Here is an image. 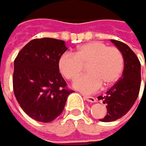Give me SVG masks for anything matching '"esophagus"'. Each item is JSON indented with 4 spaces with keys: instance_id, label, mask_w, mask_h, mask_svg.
<instances>
[{
    "instance_id": "obj_1",
    "label": "esophagus",
    "mask_w": 146,
    "mask_h": 146,
    "mask_svg": "<svg viewBox=\"0 0 146 146\" xmlns=\"http://www.w3.org/2000/svg\"><path fill=\"white\" fill-rule=\"evenodd\" d=\"M83 98H84L85 100L89 101V102H90V103H95L96 101H97V99H96L94 97H89V96H83Z\"/></svg>"
}]
</instances>
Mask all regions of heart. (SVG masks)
I'll return each mask as SVG.
<instances>
[{
  "label": "heart",
  "instance_id": "heart-1",
  "mask_svg": "<svg viewBox=\"0 0 146 146\" xmlns=\"http://www.w3.org/2000/svg\"><path fill=\"white\" fill-rule=\"evenodd\" d=\"M87 66L88 74L74 82V89L86 94L97 92L102 85L109 87L121 78L125 66L124 56L117 47H109L102 41H90L78 47L74 54L64 53L58 61L62 75L74 80Z\"/></svg>",
  "mask_w": 146,
  "mask_h": 146
}]
</instances>
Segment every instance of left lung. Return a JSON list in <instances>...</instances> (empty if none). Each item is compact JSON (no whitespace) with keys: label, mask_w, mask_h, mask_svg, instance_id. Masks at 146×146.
I'll use <instances>...</instances> for the list:
<instances>
[{"label":"left lung","mask_w":146,"mask_h":146,"mask_svg":"<svg viewBox=\"0 0 146 146\" xmlns=\"http://www.w3.org/2000/svg\"><path fill=\"white\" fill-rule=\"evenodd\" d=\"M111 41L122 52L125 66L120 80L105 96L98 97V100L102 99L106 105V115L99 120L104 122L114 121L127 113L136 102L141 86V64L137 55L121 41L116 40Z\"/></svg>","instance_id":"8db88e82"}]
</instances>
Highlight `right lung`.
Segmentation results:
<instances>
[{
    "label": "right lung",
    "instance_id": "1",
    "mask_svg": "<svg viewBox=\"0 0 146 146\" xmlns=\"http://www.w3.org/2000/svg\"><path fill=\"white\" fill-rule=\"evenodd\" d=\"M66 49L61 40L34 39L14 61L15 97L24 112L37 121L50 122L58 117L72 92L58 67L60 56Z\"/></svg>",
    "mask_w": 146,
    "mask_h": 146
}]
</instances>
